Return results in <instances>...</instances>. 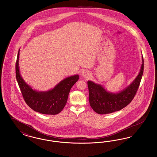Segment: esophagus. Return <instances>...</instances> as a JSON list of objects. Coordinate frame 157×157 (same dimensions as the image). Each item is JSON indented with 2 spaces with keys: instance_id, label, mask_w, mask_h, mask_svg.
<instances>
[{
  "instance_id": "34e87169",
  "label": "esophagus",
  "mask_w": 157,
  "mask_h": 157,
  "mask_svg": "<svg viewBox=\"0 0 157 157\" xmlns=\"http://www.w3.org/2000/svg\"><path fill=\"white\" fill-rule=\"evenodd\" d=\"M81 75L82 76L85 78H88L90 77V73L87 70H84L82 73H81Z\"/></svg>"
}]
</instances>
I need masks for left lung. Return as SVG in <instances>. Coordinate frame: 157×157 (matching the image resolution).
<instances>
[{
	"instance_id": "obj_1",
	"label": "left lung",
	"mask_w": 157,
	"mask_h": 157,
	"mask_svg": "<svg viewBox=\"0 0 157 157\" xmlns=\"http://www.w3.org/2000/svg\"><path fill=\"white\" fill-rule=\"evenodd\" d=\"M144 71V60L138 75L123 90L112 93L108 91L100 84L93 81H87L89 90V101L93 110L98 114H108L121 110L129 104L134 98L139 87Z\"/></svg>"
}]
</instances>
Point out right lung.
<instances>
[{
  "instance_id": "right-lung-1",
  "label": "right lung",
  "mask_w": 157,
  "mask_h": 157,
  "mask_svg": "<svg viewBox=\"0 0 157 157\" xmlns=\"http://www.w3.org/2000/svg\"><path fill=\"white\" fill-rule=\"evenodd\" d=\"M20 49L16 64V79L26 104L33 110L45 115H56L66 104L69 94L79 78L78 75L69 76L60 81L54 88L45 91L33 89L20 74L19 68Z\"/></svg>"
}]
</instances>
